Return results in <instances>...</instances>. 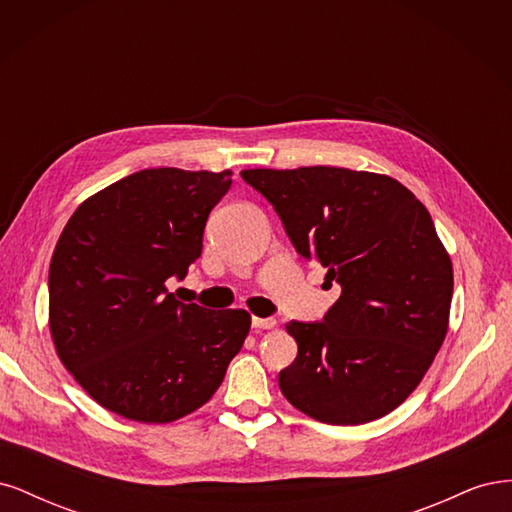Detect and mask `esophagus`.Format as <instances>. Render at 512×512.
Segmentation results:
<instances>
[{
	"instance_id": "1",
	"label": "esophagus",
	"mask_w": 512,
	"mask_h": 512,
	"mask_svg": "<svg viewBox=\"0 0 512 512\" xmlns=\"http://www.w3.org/2000/svg\"><path fill=\"white\" fill-rule=\"evenodd\" d=\"M275 324H277V322H275L273 318H258V316L252 318V327H254V329H273Z\"/></svg>"
}]
</instances>
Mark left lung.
I'll return each instance as SVG.
<instances>
[{
    "label": "left lung",
    "instance_id": "obj_1",
    "mask_svg": "<svg viewBox=\"0 0 512 512\" xmlns=\"http://www.w3.org/2000/svg\"><path fill=\"white\" fill-rule=\"evenodd\" d=\"M241 177L280 215L297 252L342 294L322 322L286 324L297 359L280 389L303 414L361 425L421 384L444 342L453 265L425 205L389 175L335 166Z\"/></svg>",
    "mask_w": 512,
    "mask_h": 512
}]
</instances>
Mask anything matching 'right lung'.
<instances>
[{
    "label": "right lung",
    "mask_w": 512,
    "mask_h": 512,
    "mask_svg": "<svg viewBox=\"0 0 512 512\" xmlns=\"http://www.w3.org/2000/svg\"><path fill=\"white\" fill-rule=\"evenodd\" d=\"M230 170L145 168L89 196L49 269V329L59 361L91 399L138 423L205 406L250 333L245 309L181 303L179 280L203 252Z\"/></svg>",
    "instance_id": "obj_1"
}]
</instances>
